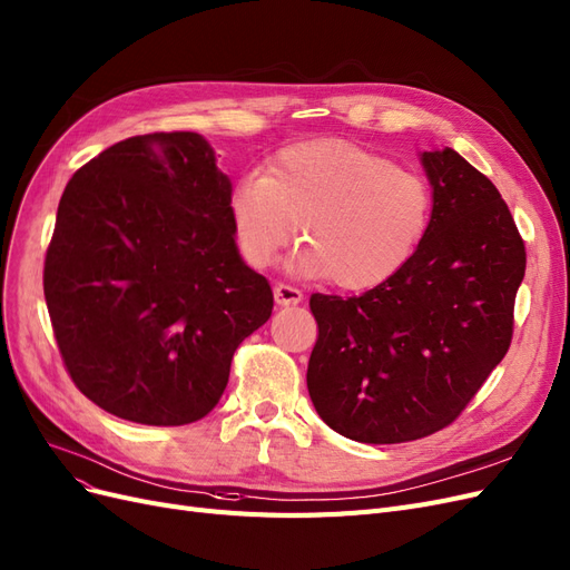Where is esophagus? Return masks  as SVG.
<instances>
[{
	"label": "esophagus",
	"instance_id": "esophagus-1",
	"mask_svg": "<svg viewBox=\"0 0 570 570\" xmlns=\"http://www.w3.org/2000/svg\"><path fill=\"white\" fill-rule=\"evenodd\" d=\"M273 297H276L278 306H297L304 299V294L287 283H278L273 287Z\"/></svg>",
	"mask_w": 570,
	"mask_h": 570
}]
</instances>
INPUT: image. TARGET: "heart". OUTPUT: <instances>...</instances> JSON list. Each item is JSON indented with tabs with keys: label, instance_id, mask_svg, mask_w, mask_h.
<instances>
[{
	"label": "heart",
	"instance_id": "b5f03b06",
	"mask_svg": "<svg viewBox=\"0 0 570 570\" xmlns=\"http://www.w3.org/2000/svg\"><path fill=\"white\" fill-rule=\"evenodd\" d=\"M228 212L243 259L266 268L297 238V266L344 289L389 281L412 259L431 224L434 193L422 174L363 146L318 139L278 150L264 174L235 181Z\"/></svg>",
	"mask_w": 570,
	"mask_h": 570
}]
</instances>
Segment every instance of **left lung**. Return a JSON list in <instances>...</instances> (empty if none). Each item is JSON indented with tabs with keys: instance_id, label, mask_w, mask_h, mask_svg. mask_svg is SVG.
Instances as JSON below:
<instances>
[{
	"instance_id": "8db88e82",
	"label": "left lung",
	"mask_w": 570,
	"mask_h": 570,
	"mask_svg": "<svg viewBox=\"0 0 570 570\" xmlns=\"http://www.w3.org/2000/svg\"><path fill=\"white\" fill-rule=\"evenodd\" d=\"M431 224L412 259L361 297L311 294L306 384L323 422L361 443L453 424L504 358L525 245L500 190L453 148L422 153Z\"/></svg>"
}]
</instances>
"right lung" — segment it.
<instances>
[{"label":"right lung","mask_w":570,"mask_h":570,"mask_svg":"<svg viewBox=\"0 0 570 570\" xmlns=\"http://www.w3.org/2000/svg\"><path fill=\"white\" fill-rule=\"evenodd\" d=\"M230 181L195 131L131 136L72 174L45 259L70 380L115 417L181 426L228 384L233 353L273 311L240 259Z\"/></svg>","instance_id":"right-lung-1"}]
</instances>
